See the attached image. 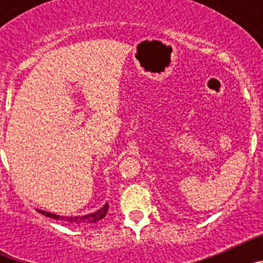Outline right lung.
<instances>
[{
  "label": "right lung",
  "instance_id": "obj_1",
  "mask_svg": "<svg viewBox=\"0 0 263 263\" xmlns=\"http://www.w3.org/2000/svg\"><path fill=\"white\" fill-rule=\"evenodd\" d=\"M109 210V205L108 203L104 204V206L101 210L96 211L93 213H88V215L84 216H59V215H55V213H51L47 212V211H42V210H36L39 213H42L43 216L46 217H51V218H55V220H60V221H67L69 224H73V225H84V224H95V222L100 221V220H103L104 217L106 216Z\"/></svg>",
  "mask_w": 263,
  "mask_h": 263
}]
</instances>
